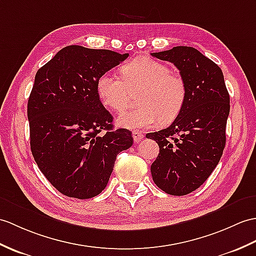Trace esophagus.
Wrapping results in <instances>:
<instances>
[{
  "mask_svg": "<svg viewBox=\"0 0 256 256\" xmlns=\"http://www.w3.org/2000/svg\"><path fill=\"white\" fill-rule=\"evenodd\" d=\"M132 135H133V140H134L135 142H140V140L144 138V134H142L140 130H133Z\"/></svg>",
  "mask_w": 256,
  "mask_h": 256,
  "instance_id": "obj_1",
  "label": "esophagus"
}]
</instances>
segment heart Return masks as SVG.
I'll return each instance as SVG.
<instances>
[{
    "mask_svg": "<svg viewBox=\"0 0 256 256\" xmlns=\"http://www.w3.org/2000/svg\"><path fill=\"white\" fill-rule=\"evenodd\" d=\"M118 77L101 74L97 80L98 97L106 108L122 112L128 108L130 94L140 92L138 108L116 118L126 128H147L169 123L180 114L188 98V85L180 74L170 72L168 65L147 56L136 58L121 68Z\"/></svg>",
    "mask_w": 256,
    "mask_h": 256,
    "instance_id": "1",
    "label": "heart"
}]
</instances>
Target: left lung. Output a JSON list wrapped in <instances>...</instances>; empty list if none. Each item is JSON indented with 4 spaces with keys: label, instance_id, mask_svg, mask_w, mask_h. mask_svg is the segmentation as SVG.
I'll list each match as a JSON object with an SVG mask.
<instances>
[{
    "label": "left lung",
    "instance_id": "8db88e82",
    "mask_svg": "<svg viewBox=\"0 0 256 256\" xmlns=\"http://www.w3.org/2000/svg\"><path fill=\"white\" fill-rule=\"evenodd\" d=\"M152 56L174 63L188 85L186 102L174 123L146 135L160 150L150 167L152 180L167 194L186 195L207 180L222 158L229 94L220 68L192 46Z\"/></svg>",
    "mask_w": 256,
    "mask_h": 256
}]
</instances>
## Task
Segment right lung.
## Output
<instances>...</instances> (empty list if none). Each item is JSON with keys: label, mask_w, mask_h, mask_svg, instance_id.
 I'll use <instances>...</instances> for the list:
<instances>
[{"label": "right lung", "mask_w": 256, "mask_h": 256, "mask_svg": "<svg viewBox=\"0 0 256 256\" xmlns=\"http://www.w3.org/2000/svg\"><path fill=\"white\" fill-rule=\"evenodd\" d=\"M128 56L68 46L36 74L27 106L32 152L48 181L68 198L102 192L116 155L133 145L128 130H114L97 94L100 75Z\"/></svg>", "instance_id": "obj_1"}]
</instances>
